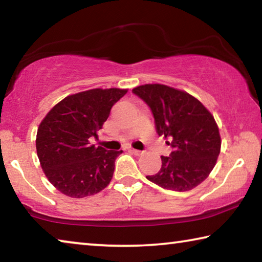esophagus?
Returning a JSON list of instances; mask_svg holds the SVG:
<instances>
[{"instance_id": "esophagus-1", "label": "esophagus", "mask_w": 262, "mask_h": 262, "mask_svg": "<svg viewBox=\"0 0 262 262\" xmlns=\"http://www.w3.org/2000/svg\"><path fill=\"white\" fill-rule=\"evenodd\" d=\"M130 151L134 155H136V156H141V155L143 154V151H141V150H136V149H132Z\"/></svg>"}]
</instances>
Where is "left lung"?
I'll use <instances>...</instances> for the list:
<instances>
[{
  "mask_svg": "<svg viewBox=\"0 0 262 262\" xmlns=\"http://www.w3.org/2000/svg\"><path fill=\"white\" fill-rule=\"evenodd\" d=\"M151 110L159 136L172 147L162 156L158 173L147 179L165 189L186 192L207 179L221 151L219 126L212 114L192 95L164 84L133 89Z\"/></svg>",
  "mask_w": 262,
  "mask_h": 262,
  "instance_id": "8db88e82",
  "label": "left lung"
}]
</instances>
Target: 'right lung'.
Returning <instances> with one entry per match:
<instances>
[{"instance_id":"add662e5","label":"right lung","mask_w":262,"mask_h":262,"mask_svg":"<svg viewBox=\"0 0 262 262\" xmlns=\"http://www.w3.org/2000/svg\"><path fill=\"white\" fill-rule=\"evenodd\" d=\"M127 89H91L67 96L57 103L38 127L35 147L43 173L54 187L81 199L110 184L114 162L122 152L90 144L103 128L111 108Z\"/></svg>"}]
</instances>
